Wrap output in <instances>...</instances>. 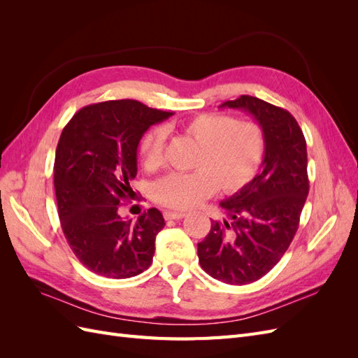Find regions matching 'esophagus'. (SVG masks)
Instances as JSON below:
<instances>
[{
  "label": "esophagus",
  "instance_id": "34e87169",
  "mask_svg": "<svg viewBox=\"0 0 358 358\" xmlns=\"http://www.w3.org/2000/svg\"><path fill=\"white\" fill-rule=\"evenodd\" d=\"M162 215H164L166 220H182L187 216L185 212H171V210H166Z\"/></svg>",
  "mask_w": 358,
  "mask_h": 358
}]
</instances>
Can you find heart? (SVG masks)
<instances>
[{
  "instance_id": "b5f03b06",
  "label": "heart",
  "mask_w": 358,
  "mask_h": 358,
  "mask_svg": "<svg viewBox=\"0 0 358 358\" xmlns=\"http://www.w3.org/2000/svg\"><path fill=\"white\" fill-rule=\"evenodd\" d=\"M197 145L191 173H170L154 183L152 197L173 209H189L218 189L236 192L255 176L264 155L263 129L254 122H237L233 116L201 113L179 128L164 127ZM152 128L140 140L138 154L149 170L164 161L166 133Z\"/></svg>"
}]
</instances>
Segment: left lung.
I'll return each instance as SVG.
<instances>
[{
    "instance_id": "left-lung-1",
    "label": "left lung",
    "mask_w": 358,
    "mask_h": 358,
    "mask_svg": "<svg viewBox=\"0 0 358 358\" xmlns=\"http://www.w3.org/2000/svg\"><path fill=\"white\" fill-rule=\"evenodd\" d=\"M220 107L255 119L264 134V158L258 175L220 203L227 218L212 221L197 252L206 273L245 285L268 273L294 239L309 192L306 140L294 116L257 96L242 95Z\"/></svg>"
}]
</instances>
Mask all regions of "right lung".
<instances>
[{
  "label": "right lung",
  "mask_w": 358,
  "mask_h": 358,
  "mask_svg": "<svg viewBox=\"0 0 358 358\" xmlns=\"http://www.w3.org/2000/svg\"><path fill=\"white\" fill-rule=\"evenodd\" d=\"M171 115L113 100L83 107L62 129L53 167L59 221L74 255L96 275L133 278L152 263L162 213L152 208L134 222L119 204L133 194L140 140Z\"/></svg>",
  "instance_id": "add662e5"
}]
</instances>
